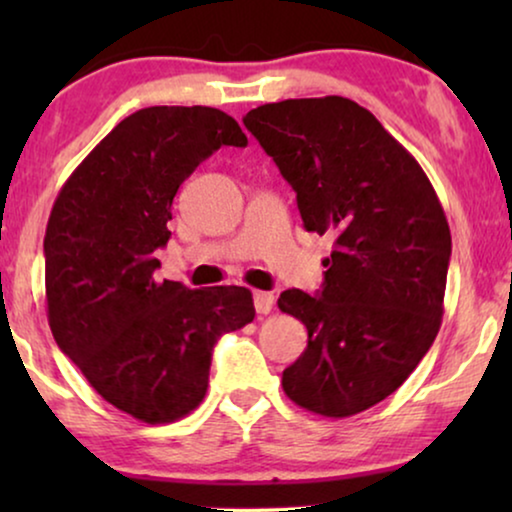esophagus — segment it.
Instances as JSON below:
<instances>
[{"label": "esophagus", "instance_id": "obj_1", "mask_svg": "<svg viewBox=\"0 0 512 512\" xmlns=\"http://www.w3.org/2000/svg\"><path fill=\"white\" fill-rule=\"evenodd\" d=\"M254 307H256V312L258 314H270L272 312V307H275V296H272V293H268V291H256L254 293Z\"/></svg>", "mask_w": 512, "mask_h": 512}]
</instances>
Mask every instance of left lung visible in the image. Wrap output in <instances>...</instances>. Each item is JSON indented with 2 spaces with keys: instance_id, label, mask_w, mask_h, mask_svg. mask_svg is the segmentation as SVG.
Returning <instances> with one entry per match:
<instances>
[{
  "instance_id": "1",
  "label": "left lung",
  "mask_w": 512,
  "mask_h": 512,
  "mask_svg": "<svg viewBox=\"0 0 512 512\" xmlns=\"http://www.w3.org/2000/svg\"><path fill=\"white\" fill-rule=\"evenodd\" d=\"M244 125L296 191L305 228L335 237L317 296L277 300L307 328L284 394L321 417L359 415L436 340L452 254L443 205L412 153L347 97L263 104Z\"/></svg>"
}]
</instances>
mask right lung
I'll return each instance as SVG.
<instances>
[{"label":"right lung","mask_w":512,"mask_h":512,"mask_svg":"<svg viewBox=\"0 0 512 512\" xmlns=\"http://www.w3.org/2000/svg\"><path fill=\"white\" fill-rule=\"evenodd\" d=\"M221 146H247L221 109H139L83 158L48 216L53 338L104 401L146 424L198 408L216 340L256 317L244 286L186 289L156 277L174 195Z\"/></svg>","instance_id":"obj_1"}]
</instances>
